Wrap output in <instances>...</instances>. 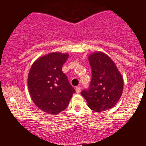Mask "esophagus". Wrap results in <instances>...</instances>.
Here are the masks:
<instances>
[{
    "instance_id": "obj_1",
    "label": "esophagus",
    "mask_w": 146,
    "mask_h": 146,
    "mask_svg": "<svg viewBox=\"0 0 146 146\" xmlns=\"http://www.w3.org/2000/svg\"><path fill=\"white\" fill-rule=\"evenodd\" d=\"M76 92H77V93H80V91H81V88H80V87H76Z\"/></svg>"
}]
</instances>
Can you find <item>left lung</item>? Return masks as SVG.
<instances>
[{
    "instance_id": "8db88e82",
    "label": "left lung",
    "mask_w": 146,
    "mask_h": 146,
    "mask_svg": "<svg viewBox=\"0 0 146 146\" xmlns=\"http://www.w3.org/2000/svg\"><path fill=\"white\" fill-rule=\"evenodd\" d=\"M92 79L88 89L81 92L90 108L97 112L112 108L121 96L123 81L117 66L105 54L89 56Z\"/></svg>"
}]
</instances>
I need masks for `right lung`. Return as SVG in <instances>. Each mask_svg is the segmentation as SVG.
Listing matches in <instances>:
<instances>
[{"label": "right lung", "mask_w": 146, "mask_h": 146, "mask_svg": "<svg viewBox=\"0 0 146 146\" xmlns=\"http://www.w3.org/2000/svg\"><path fill=\"white\" fill-rule=\"evenodd\" d=\"M68 54L51 53L38 58L28 75V88L36 107L46 113L58 114L68 107L74 88L62 71Z\"/></svg>", "instance_id": "right-lung-1"}]
</instances>
